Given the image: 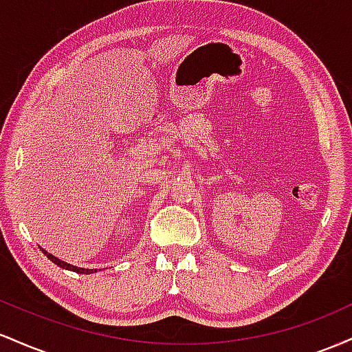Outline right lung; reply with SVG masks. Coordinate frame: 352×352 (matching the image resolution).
<instances>
[{"instance_id":"1","label":"right lung","mask_w":352,"mask_h":352,"mask_svg":"<svg viewBox=\"0 0 352 352\" xmlns=\"http://www.w3.org/2000/svg\"><path fill=\"white\" fill-rule=\"evenodd\" d=\"M41 252L46 254L47 258H50V260L52 261V263L54 265H58V266H60V268H64V270H69V272H76V273H82V274H91V273H96L98 272V270H87V268H79V266H74V265H69V263H66V261H63V260H59V258H56V256H52L51 253H47L46 250H43L41 248Z\"/></svg>"}]
</instances>
